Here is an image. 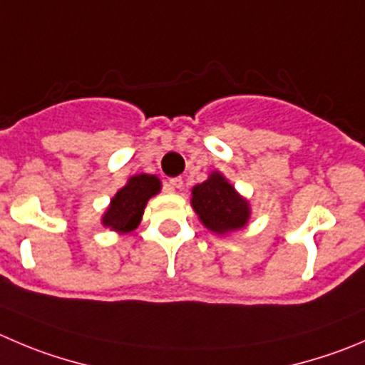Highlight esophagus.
I'll return each instance as SVG.
<instances>
[{
	"label": "esophagus",
	"instance_id": "esophagus-1",
	"mask_svg": "<svg viewBox=\"0 0 365 365\" xmlns=\"http://www.w3.org/2000/svg\"><path fill=\"white\" fill-rule=\"evenodd\" d=\"M170 188L172 190L182 188V179H180V177H173V179H170Z\"/></svg>",
	"mask_w": 365,
	"mask_h": 365
}]
</instances>
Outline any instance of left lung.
I'll use <instances>...</instances> for the list:
<instances>
[{"instance_id": "8db88e82", "label": "left lung", "mask_w": 365, "mask_h": 365, "mask_svg": "<svg viewBox=\"0 0 365 365\" xmlns=\"http://www.w3.org/2000/svg\"><path fill=\"white\" fill-rule=\"evenodd\" d=\"M192 195L193 210L210 231L222 235L237 231L247 224L251 215L247 200L235 192L222 173H211L210 179L192 190Z\"/></svg>"}]
</instances>
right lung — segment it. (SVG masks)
<instances>
[{"label": "right lung", "instance_id": "right-lung-1", "mask_svg": "<svg viewBox=\"0 0 365 365\" xmlns=\"http://www.w3.org/2000/svg\"><path fill=\"white\" fill-rule=\"evenodd\" d=\"M161 190V182L155 175L130 177L127 185L114 195L107 213L103 215V225L120 232L133 231L138 227L147 200Z\"/></svg>", "mask_w": 365, "mask_h": 365}]
</instances>
